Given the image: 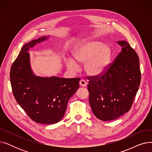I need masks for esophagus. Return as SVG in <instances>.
I'll return each mask as SVG.
<instances>
[{
    "instance_id": "1",
    "label": "esophagus",
    "mask_w": 152,
    "mask_h": 152,
    "mask_svg": "<svg viewBox=\"0 0 152 152\" xmlns=\"http://www.w3.org/2000/svg\"><path fill=\"white\" fill-rule=\"evenodd\" d=\"M79 85H80V86L81 87H86L87 85V83L84 80H83V79H81V80L79 81Z\"/></svg>"
}]
</instances>
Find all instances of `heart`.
Wrapping results in <instances>:
<instances>
[{"label": "heart", "instance_id": "1", "mask_svg": "<svg viewBox=\"0 0 152 152\" xmlns=\"http://www.w3.org/2000/svg\"><path fill=\"white\" fill-rule=\"evenodd\" d=\"M74 59L79 63L84 64L86 73L91 76H97L108 68L111 57L110 47L103 42L89 40L76 46L72 52ZM66 67L76 71L77 65L75 60L69 58L66 61Z\"/></svg>", "mask_w": 152, "mask_h": 152}]
</instances>
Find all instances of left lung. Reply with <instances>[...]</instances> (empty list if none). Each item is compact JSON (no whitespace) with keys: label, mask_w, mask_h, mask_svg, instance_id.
<instances>
[{"label":"left lung","mask_w":152,"mask_h":152,"mask_svg":"<svg viewBox=\"0 0 152 152\" xmlns=\"http://www.w3.org/2000/svg\"><path fill=\"white\" fill-rule=\"evenodd\" d=\"M121 52L102 76L88 77L89 103L94 115L111 121L129 111L140 83L137 53L125 41L117 42Z\"/></svg>","instance_id":"left-lung-1"}]
</instances>
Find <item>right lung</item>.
<instances>
[{
	"instance_id": "1",
	"label": "right lung",
	"mask_w": 152,
	"mask_h": 152,
	"mask_svg": "<svg viewBox=\"0 0 152 152\" xmlns=\"http://www.w3.org/2000/svg\"><path fill=\"white\" fill-rule=\"evenodd\" d=\"M49 38L43 36L24 45L10 73L13 94L20 106L34 121L45 124H55L63 118L80 81L79 78L41 77L33 73L28 51Z\"/></svg>"
}]
</instances>
